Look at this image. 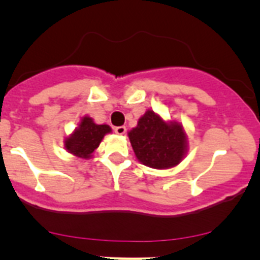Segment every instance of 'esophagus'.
Here are the masks:
<instances>
[{
  "instance_id": "obj_1",
  "label": "esophagus",
  "mask_w": 260,
  "mask_h": 260,
  "mask_svg": "<svg viewBox=\"0 0 260 260\" xmlns=\"http://www.w3.org/2000/svg\"><path fill=\"white\" fill-rule=\"evenodd\" d=\"M125 131H127V129H125L124 125H119V127H115V128H114V132L117 133V135H119V136L124 135Z\"/></svg>"
}]
</instances>
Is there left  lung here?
I'll return each instance as SVG.
<instances>
[{"mask_svg": "<svg viewBox=\"0 0 260 260\" xmlns=\"http://www.w3.org/2000/svg\"><path fill=\"white\" fill-rule=\"evenodd\" d=\"M138 161L145 166L167 170L177 166L187 151V137L179 122H166L148 109L128 132Z\"/></svg>", "mask_w": 260, "mask_h": 260, "instance_id": "left-lung-1", "label": "left lung"}]
</instances>
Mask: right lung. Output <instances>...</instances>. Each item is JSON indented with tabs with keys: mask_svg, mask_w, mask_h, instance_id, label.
<instances>
[{
	"mask_svg": "<svg viewBox=\"0 0 260 260\" xmlns=\"http://www.w3.org/2000/svg\"><path fill=\"white\" fill-rule=\"evenodd\" d=\"M111 132L112 128L108 124H96L93 118L85 115L81 118L78 128L64 141V147L69 153L88 159L101 145L104 136Z\"/></svg>",
	"mask_w": 260,
	"mask_h": 260,
	"instance_id": "right-lung-1",
	"label": "right lung"
}]
</instances>
